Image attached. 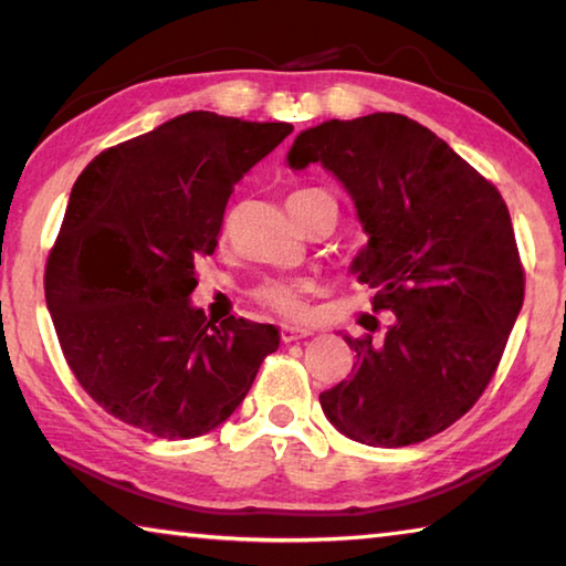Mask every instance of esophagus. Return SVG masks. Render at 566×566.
<instances>
[{
    "instance_id": "34e87169",
    "label": "esophagus",
    "mask_w": 566,
    "mask_h": 566,
    "mask_svg": "<svg viewBox=\"0 0 566 566\" xmlns=\"http://www.w3.org/2000/svg\"><path fill=\"white\" fill-rule=\"evenodd\" d=\"M304 337H310V332H306V329H292V327H284L282 329V342L284 344L296 342V339H304Z\"/></svg>"
}]
</instances>
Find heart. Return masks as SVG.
<instances>
[{
  "label": "heart",
  "mask_w": 566,
  "mask_h": 566,
  "mask_svg": "<svg viewBox=\"0 0 566 566\" xmlns=\"http://www.w3.org/2000/svg\"><path fill=\"white\" fill-rule=\"evenodd\" d=\"M254 300L284 319H300L306 312V284L292 280H266L254 290Z\"/></svg>",
  "instance_id": "heart-1"
}]
</instances>
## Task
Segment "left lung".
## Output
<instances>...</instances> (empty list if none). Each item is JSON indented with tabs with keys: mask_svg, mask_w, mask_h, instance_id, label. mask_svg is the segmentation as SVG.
Instances as JSON below:
<instances>
[{
	"mask_svg": "<svg viewBox=\"0 0 566 566\" xmlns=\"http://www.w3.org/2000/svg\"><path fill=\"white\" fill-rule=\"evenodd\" d=\"M290 167L322 161L349 191L369 244L354 260L381 339L344 337L352 377L319 395L354 442L407 447L444 432L484 395L524 302L510 209L444 139L395 112L302 132ZM377 332V327L371 329Z\"/></svg>",
	"mask_w": 566,
	"mask_h": 566,
	"instance_id": "1",
	"label": "left lung"
}]
</instances>
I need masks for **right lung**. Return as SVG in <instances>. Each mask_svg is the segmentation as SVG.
Instances as JSON below:
<instances>
[{
	"mask_svg": "<svg viewBox=\"0 0 566 566\" xmlns=\"http://www.w3.org/2000/svg\"><path fill=\"white\" fill-rule=\"evenodd\" d=\"M189 112L104 149L76 177L44 292L64 359L124 424L191 439L242 405L280 329L189 304L234 185L292 134Z\"/></svg>",
	"mask_w": 566,
	"mask_h": 566,
	"instance_id": "1",
	"label": "right lung"
}]
</instances>
